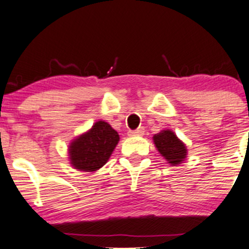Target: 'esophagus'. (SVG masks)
<instances>
[{
    "label": "esophagus",
    "instance_id": "34e87169",
    "mask_svg": "<svg viewBox=\"0 0 249 249\" xmlns=\"http://www.w3.org/2000/svg\"><path fill=\"white\" fill-rule=\"evenodd\" d=\"M142 134H144V128H142V127L137 128V130L128 131V136H131V137H133V136H142Z\"/></svg>",
    "mask_w": 249,
    "mask_h": 249
}]
</instances>
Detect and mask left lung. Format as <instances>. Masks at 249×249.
<instances>
[{
	"label": "left lung",
	"instance_id": "8db88e82",
	"mask_svg": "<svg viewBox=\"0 0 249 249\" xmlns=\"http://www.w3.org/2000/svg\"><path fill=\"white\" fill-rule=\"evenodd\" d=\"M153 142L161 156L168 161V164H181L186 158V146L184 142L179 141L178 137L172 131L165 130L160 133L154 134Z\"/></svg>",
	"mask_w": 249,
	"mask_h": 249
}]
</instances>
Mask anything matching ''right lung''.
I'll return each mask as SVG.
<instances>
[{
	"label": "right lung",
	"mask_w": 249,
	"mask_h": 249,
	"mask_svg": "<svg viewBox=\"0 0 249 249\" xmlns=\"http://www.w3.org/2000/svg\"><path fill=\"white\" fill-rule=\"evenodd\" d=\"M118 142V133L111 125L103 121L97 122L89 132L71 142V164L79 171H97L107 164Z\"/></svg>",
	"instance_id": "1"
}]
</instances>
